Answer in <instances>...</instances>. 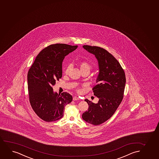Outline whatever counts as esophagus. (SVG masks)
Instances as JSON below:
<instances>
[{"label":"esophagus","mask_w":159,"mask_h":159,"mask_svg":"<svg viewBox=\"0 0 159 159\" xmlns=\"http://www.w3.org/2000/svg\"><path fill=\"white\" fill-rule=\"evenodd\" d=\"M80 99V98H79L78 97H77V96H75L73 98V101H77V100H79Z\"/></svg>","instance_id":"34e87169"}]
</instances>
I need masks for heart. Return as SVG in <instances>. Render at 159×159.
I'll use <instances>...</instances> for the list:
<instances>
[{
    "mask_svg": "<svg viewBox=\"0 0 159 159\" xmlns=\"http://www.w3.org/2000/svg\"><path fill=\"white\" fill-rule=\"evenodd\" d=\"M79 67L81 71V72H84V71H87L89 73L91 69L92 68V66L90 64V63H88L87 61H81V63L79 64ZM70 67L71 66L70 65H67L66 67H65V70H64V73L66 75H67L69 73L70 70ZM79 91V90H78Z\"/></svg>",
    "mask_w": 159,
    "mask_h": 159,
    "instance_id": "1",
    "label": "heart"
}]
</instances>
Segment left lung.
<instances>
[{
	"mask_svg": "<svg viewBox=\"0 0 159 159\" xmlns=\"http://www.w3.org/2000/svg\"><path fill=\"white\" fill-rule=\"evenodd\" d=\"M83 48L95 56L100 72L96 84L92 88L94 95L98 98V103H94L85 99L89 107L82 117L88 123L98 125L111 117L122 102L125 75L118 61L105 49L87 45Z\"/></svg>",
	"mask_w": 159,
	"mask_h": 159,
	"instance_id": "left-lung-1",
	"label": "left lung"
}]
</instances>
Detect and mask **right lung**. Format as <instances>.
Here are the masks:
<instances>
[{"label": "right lung", "instance_id": "1", "mask_svg": "<svg viewBox=\"0 0 159 159\" xmlns=\"http://www.w3.org/2000/svg\"><path fill=\"white\" fill-rule=\"evenodd\" d=\"M77 45L55 44L39 52L27 75L29 100L37 116L45 122L62 118L65 107L72 96L67 92L54 93L52 87L62 77V62L65 56L77 49Z\"/></svg>", "mask_w": 159, "mask_h": 159}]
</instances>
